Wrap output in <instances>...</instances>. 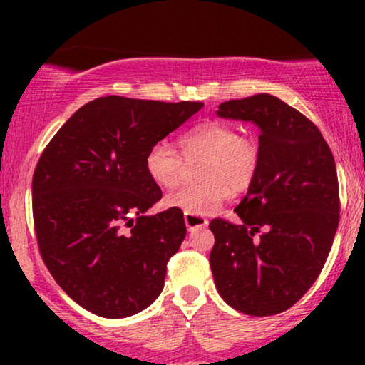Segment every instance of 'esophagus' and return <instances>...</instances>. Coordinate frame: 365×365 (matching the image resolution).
<instances>
[{"instance_id":"34e87169","label":"esophagus","mask_w":365,"mask_h":365,"mask_svg":"<svg viewBox=\"0 0 365 365\" xmlns=\"http://www.w3.org/2000/svg\"><path fill=\"white\" fill-rule=\"evenodd\" d=\"M183 220H185V225L188 228V232H195V230L206 228L209 221L204 216H197V215H190V212H185L183 215Z\"/></svg>"}]
</instances>
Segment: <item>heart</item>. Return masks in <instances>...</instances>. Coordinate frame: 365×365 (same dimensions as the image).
Wrapping results in <instances>:
<instances>
[{"label":"heart","instance_id":"1","mask_svg":"<svg viewBox=\"0 0 365 365\" xmlns=\"http://www.w3.org/2000/svg\"><path fill=\"white\" fill-rule=\"evenodd\" d=\"M184 159L202 158L199 182L185 183L168 195L166 204L190 215H211L235 192L252 185L261 165V148L235 127L221 121H206L190 128L178 139ZM165 142L150 145L145 153V171L154 183L173 188L183 177V160Z\"/></svg>","mask_w":365,"mask_h":365}]
</instances>
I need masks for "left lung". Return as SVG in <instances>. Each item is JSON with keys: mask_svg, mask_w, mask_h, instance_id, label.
Segmentation results:
<instances>
[{"mask_svg": "<svg viewBox=\"0 0 365 365\" xmlns=\"http://www.w3.org/2000/svg\"><path fill=\"white\" fill-rule=\"evenodd\" d=\"M217 116L257 125L261 165L235 207L240 223H209L212 278L233 309L273 316L302 299L328 259L340 221L336 165L319 128L274 96L221 103Z\"/></svg>", "mask_w": 365, "mask_h": 365, "instance_id": "1", "label": "left lung"}]
</instances>
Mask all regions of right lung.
Listing matches in <instances>:
<instances>
[{"label": "right lung", "mask_w": 365, "mask_h": 365, "mask_svg": "<svg viewBox=\"0 0 365 365\" xmlns=\"http://www.w3.org/2000/svg\"><path fill=\"white\" fill-rule=\"evenodd\" d=\"M202 106L98 98L41 154L32 177L37 245L56 283L86 311L120 319L161 293L187 228L178 207L145 215L163 194L144 159Z\"/></svg>", "instance_id": "add662e5"}]
</instances>
